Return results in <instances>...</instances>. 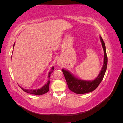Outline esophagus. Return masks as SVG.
<instances>
[{"instance_id":"esophagus-1","label":"esophagus","mask_w":123,"mask_h":123,"mask_svg":"<svg viewBox=\"0 0 123 123\" xmlns=\"http://www.w3.org/2000/svg\"><path fill=\"white\" fill-rule=\"evenodd\" d=\"M57 64L59 66L61 65V61H60V60H58V61H57Z\"/></svg>"}]
</instances>
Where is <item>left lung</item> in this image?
I'll return each instance as SVG.
<instances>
[{
    "label": "left lung",
    "instance_id": "obj_1",
    "mask_svg": "<svg viewBox=\"0 0 123 123\" xmlns=\"http://www.w3.org/2000/svg\"><path fill=\"white\" fill-rule=\"evenodd\" d=\"M100 39L101 42V45L104 50V62L101 70L98 76L94 80H85L78 79L72 74L69 70L62 69V72L65 77L66 81L68 88L70 91L75 93L79 94H85L93 91L96 89L101 81L105 74L107 66V56L106 51V47L103 38L100 36Z\"/></svg>",
    "mask_w": 123,
    "mask_h": 123
}]
</instances>
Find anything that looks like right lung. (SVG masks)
Here are the masks:
<instances>
[{
	"label": "right lung",
	"mask_w": 123,
	"mask_h": 123,
	"mask_svg": "<svg viewBox=\"0 0 123 123\" xmlns=\"http://www.w3.org/2000/svg\"><path fill=\"white\" fill-rule=\"evenodd\" d=\"M14 44H15V43H14L13 48H14ZM54 70V67L53 66L51 67V71L49 72L48 73V80L47 81V82L44 85L41 87V88L39 89H24L22 87H20L21 88L23 91H24L25 92L28 93H30V94H35V95H41L42 94H44L45 93H47L49 91V84H50V77L51 74L52 73V72H53V70Z\"/></svg>",
	"instance_id": "1"
}]
</instances>
